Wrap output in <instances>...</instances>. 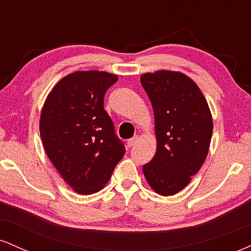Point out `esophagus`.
Instances as JSON below:
<instances>
[{"label":"esophagus","mask_w":251,"mask_h":251,"mask_svg":"<svg viewBox=\"0 0 251 251\" xmlns=\"http://www.w3.org/2000/svg\"><path fill=\"white\" fill-rule=\"evenodd\" d=\"M137 142H138V137L135 135V137L131 138V139L127 140V146H128V148H133L135 144H137Z\"/></svg>","instance_id":"1"}]
</instances>
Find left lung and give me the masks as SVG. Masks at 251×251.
Masks as SVG:
<instances>
[{
    "instance_id": "obj_1",
    "label": "left lung",
    "mask_w": 251,
    "mask_h": 251,
    "mask_svg": "<svg viewBox=\"0 0 251 251\" xmlns=\"http://www.w3.org/2000/svg\"><path fill=\"white\" fill-rule=\"evenodd\" d=\"M154 113L157 151L143 166L157 194L172 196L200 171L209 152L212 118L194 80L180 72L157 71L140 76Z\"/></svg>"
}]
</instances>
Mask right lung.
<instances>
[{
  "mask_svg": "<svg viewBox=\"0 0 251 251\" xmlns=\"http://www.w3.org/2000/svg\"><path fill=\"white\" fill-rule=\"evenodd\" d=\"M114 74L74 72L48 94L40 118L46 153L66 183L80 195L100 191L125 154V146L103 109Z\"/></svg>",
  "mask_w": 251,
  "mask_h": 251,
  "instance_id": "1",
  "label": "right lung"
}]
</instances>
